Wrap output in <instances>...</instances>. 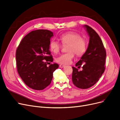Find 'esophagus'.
<instances>
[{
    "mask_svg": "<svg viewBox=\"0 0 120 120\" xmlns=\"http://www.w3.org/2000/svg\"><path fill=\"white\" fill-rule=\"evenodd\" d=\"M59 67H60V68H64V67H65V65H62V64H60L59 65Z\"/></svg>",
    "mask_w": 120,
    "mask_h": 120,
    "instance_id": "esophagus-1",
    "label": "esophagus"
}]
</instances>
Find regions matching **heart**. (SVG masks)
Listing matches in <instances>:
<instances>
[{
  "label": "heart",
  "instance_id": "heart-1",
  "mask_svg": "<svg viewBox=\"0 0 120 120\" xmlns=\"http://www.w3.org/2000/svg\"><path fill=\"white\" fill-rule=\"evenodd\" d=\"M60 39L63 45L68 44L67 49L68 52L56 58V62L60 64H69L74 58V53L77 56H82L86 50L87 42L79 34L72 32L66 33L61 35ZM49 46L53 52L57 53L60 51L62 45L58 41L53 39L50 42Z\"/></svg>",
  "mask_w": 120,
  "mask_h": 120
}]
</instances>
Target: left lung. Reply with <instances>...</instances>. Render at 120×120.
I'll return each instance as SVG.
<instances>
[{
  "label": "left lung",
  "mask_w": 120,
  "mask_h": 120,
  "mask_svg": "<svg viewBox=\"0 0 120 120\" xmlns=\"http://www.w3.org/2000/svg\"><path fill=\"white\" fill-rule=\"evenodd\" d=\"M90 37V41L86 52L76 64L82 71L72 67V82L79 88L86 89L98 82L105 71L106 52L99 35L87 25H84Z\"/></svg>",
  "instance_id": "1"
}]
</instances>
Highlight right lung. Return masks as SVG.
Masks as SVG:
<instances>
[{
	"instance_id": "obj_1",
	"label": "right lung",
	"mask_w": 120,
	"mask_h": 120,
	"mask_svg": "<svg viewBox=\"0 0 120 120\" xmlns=\"http://www.w3.org/2000/svg\"><path fill=\"white\" fill-rule=\"evenodd\" d=\"M53 33L37 30L22 39L16 50L17 71L26 85L33 90H43L50 85L53 73L59 65L52 62L49 50ZM50 64L48 66V64Z\"/></svg>"
}]
</instances>
